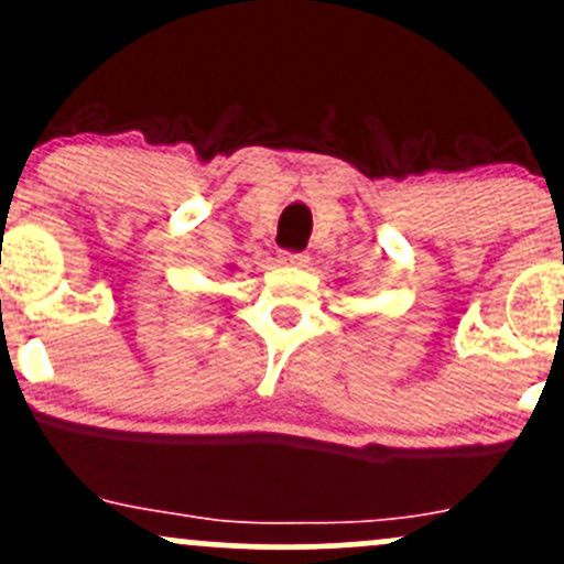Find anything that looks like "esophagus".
I'll return each instance as SVG.
<instances>
[{"label":"esophagus","mask_w":564,"mask_h":564,"mask_svg":"<svg viewBox=\"0 0 564 564\" xmlns=\"http://www.w3.org/2000/svg\"><path fill=\"white\" fill-rule=\"evenodd\" d=\"M281 264H286V267H305L307 264V257H305V253L283 251L281 253Z\"/></svg>","instance_id":"34e87169"}]
</instances>
